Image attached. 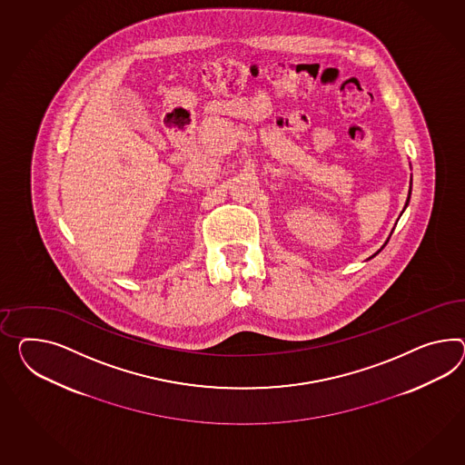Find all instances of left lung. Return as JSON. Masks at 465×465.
<instances>
[{
	"instance_id": "1",
	"label": "left lung",
	"mask_w": 465,
	"mask_h": 465,
	"mask_svg": "<svg viewBox=\"0 0 465 465\" xmlns=\"http://www.w3.org/2000/svg\"><path fill=\"white\" fill-rule=\"evenodd\" d=\"M408 203H410V193H408V201H406V203H405V207L406 205H408ZM391 234H393V232H391ZM388 241H390V238H388ZM388 241H386V242H388ZM386 242H384V244H382V248H384V246H386ZM381 248V250H382ZM380 250V251H381ZM380 251H378V252H380ZM378 252H376V254H378ZM376 254H372V256H376ZM372 256H371V258H372Z\"/></svg>"
}]
</instances>
